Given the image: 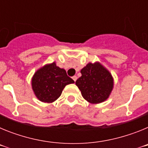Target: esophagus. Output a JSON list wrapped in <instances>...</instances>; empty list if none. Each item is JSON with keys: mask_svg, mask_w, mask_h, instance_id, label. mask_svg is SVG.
Segmentation results:
<instances>
[{"mask_svg": "<svg viewBox=\"0 0 148 148\" xmlns=\"http://www.w3.org/2000/svg\"><path fill=\"white\" fill-rule=\"evenodd\" d=\"M72 78H73V81H74V82H75V81L77 80V78H77V76H76V75H74V76H73V77H72Z\"/></svg>", "mask_w": 148, "mask_h": 148, "instance_id": "1", "label": "esophagus"}]
</instances>
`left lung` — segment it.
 Returning <instances> with one entry per match:
<instances>
[{
    "label": "left lung",
    "mask_w": 148,
    "mask_h": 148,
    "mask_svg": "<svg viewBox=\"0 0 148 148\" xmlns=\"http://www.w3.org/2000/svg\"><path fill=\"white\" fill-rule=\"evenodd\" d=\"M82 76L75 84L84 99L92 104L103 102L113 90V80L110 73L99 63H89L81 70Z\"/></svg>",
    "instance_id": "8db88e82"
}]
</instances>
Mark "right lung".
I'll return each mask as SVG.
<instances>
[{
    "label": "right lung",
    "mask_w": 148,
    "mask_h": 148,
    "mask_svg": "<svg viewBox=\"0 0 148 148\" xmlns=\"http://www.w3.org/2000/svg\"><path fill=\"white\" fill-rule=\"evenodd\" d=\"M74 83L66 75V70L56 63L44 66L35 73L32 87L35 95L43 102L52 103L60 97L65 86Z\"/></svg>",
    "instance_id": "add662e5"
}]
</instances>
